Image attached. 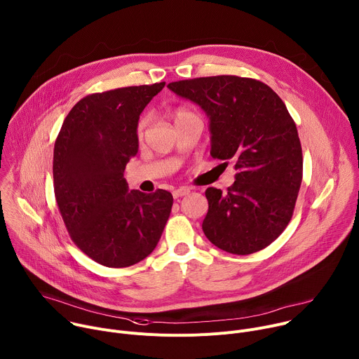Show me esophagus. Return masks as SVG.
I'll list each match as a JSON object with an SVG mask.
<instances>
[{
    "label": "esophagus",
    "mask_w": 359,
    "mask_h": 359,
    "mask_svg": "<svg viewBox=\"0 0 359 359\" xmlns=\"http://www.w3.org/2000/svg\"><path fill=\"white\" fill-rule=\"evenodd\" d=\"M189 193H190V189H189V187H179V189L173 190V197H175V198H179V197H182V196L189 194Z\"/></svg>",
    "instance_id": "34e87169"
}]
</instances>
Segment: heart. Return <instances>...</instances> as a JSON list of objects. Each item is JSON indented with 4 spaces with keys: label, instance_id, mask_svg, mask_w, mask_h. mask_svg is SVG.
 <instances>
[{
    "label": "heart",
    "instance_id": "1",
    "mask_svg": "<svg viewBox=\"0 0 359 359\" xmlns=\"http://www.w3.org/2000/svg\"><path fill=\"white\" fill-rule=\"evenodd\" d=\"M190 114H191V112H189V111H186V109H177V111H175V112L172 114V118H173L175 122H177V121H180L182 118H184V116H187V115H190ZM146 123H147L146 118H142V119L139 121V123H137V136H139V137L143 135V130H144V128H146Z\"/></svg>",
    "mask_w": 359,
    "mask_h": 359
}]
</instances>
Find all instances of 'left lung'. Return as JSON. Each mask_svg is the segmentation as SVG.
<instances>
[{"label": "left lung", "mask_w": 359, "mask_h": 359, "mask_svg": "<svg viewBox=\"0 0 359 359\" xmlns=\"http://www.w3.org/2000/svg\"><path fill=\"white\" fill-rule=\"evenodd\" d=\"M176 95L210 119L215 159L234 162L236 182L208 187L203 231L219 248L245 255L270 245L288 226L302 180V150L294 119L264 82L236 75L170 82Z\"/></svg>", "instance_id": "obj_1"}]
</instances>
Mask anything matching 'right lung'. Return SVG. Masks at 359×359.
I'll use <instances>...</instances> for the list:
<instances>
[{
    "label": "right lung",
    "instance_id": "right-lung-1",
    "mask_svg": "<svg viewBox=\"0 0 359 359\" xmlns=\"http://www.w3.org/2000/svg\"><path fill=\"white\" fill-rule=\"evenodd\" d=\"M165 86L118 88L82 97L69 111L54 147V191L76 247L112 269L133 266L155 250L173 196L130 190L123 177L136 156L142 111Z\"/></svg>",
    "mask_w": 359,
    "mask_h": 359
}]
</instances>
